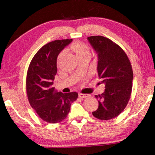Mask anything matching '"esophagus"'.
<instances>
[{"mask_svg": "<svg viewBox=\"0 0 155 155\" xmlns=\"http://www.w3.org/2000/svg\"><path fill=\"white\" fill-rule=\"evenodd\" d=\"M78 96L79 97L82 98H86L87 97H88V94H82V93H79L78 94Z\"/></svg>", "mask_w": 155, "mask_h": 155, "instance_id": "obj_1", "label": "esophagus"}]
</instances>
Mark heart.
Here are the masks:
<instances>
[{
  "label": "heart",
  "mask_w": 155,
  "mask_h": 155,
  "mask_svg": "<svg viewBox=\"0 0 155 155\" xmlns=\"http://www.w3.org/2000/svg\"><path fill=\"white\" fill-rule=\"evenodd\" d=\"M71 48L77 57L86 53H89V49H88L87 46L84 43H81V42L74 43L71 46Z\"/></svg>",
  "instance_id": "b5f03b06"
}]
</instances>
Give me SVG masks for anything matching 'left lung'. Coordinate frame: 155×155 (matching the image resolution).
Here are the masks:
<instances>
[{
	"label": "left lung",
	"instance_id": "1",
	"mask_svg": "<svg viewBox=\"0 0 155 155\" xmlns=\"http://www.w3.org/2000/svg\"><path fill=\"white\" fill-rule=\"evenodd\" d=\"M98 57V77L105 89L98 98V107L93 114L103 120L119 115L130 97L133 72L129 59L119 46L102 36L87 38Z\"/></svg>",
	"mask_w": 155,
	"mask_h": 155
}]
</instances>
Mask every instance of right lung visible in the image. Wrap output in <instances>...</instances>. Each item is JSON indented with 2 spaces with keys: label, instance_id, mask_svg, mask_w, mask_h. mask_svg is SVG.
I'll list each match as a JSON object with an SVG mask.
<instances>
[{
  "label": "right lung",
  "instance_id": "right-lung-1",
  "mask_svg": "<svg viewBox=\"0 0 155 155\" xmlns=\"http://www.w3.org/2000/svg\"><path fill=\"white\" fill-rule=\"evenodd\" d=\"M72 39L57 40L44 45L32 58L27 76V93L31 106L38 117L49 123L65 119L78 93H62L52 87L59 53Z\"/></svg>",
  "mask_w": 155,
  "mask_h": 155
}]
</instances>
